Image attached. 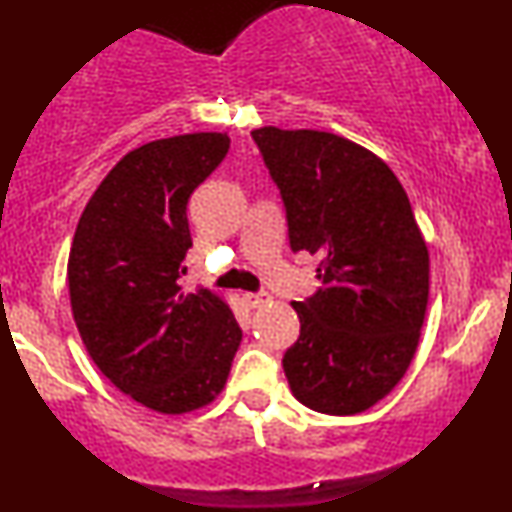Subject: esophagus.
<instances>
[{
  "label": "esophagus",
  "instance_id": "1",
  "mask_svg": "<svg viewBox=\"0 0 512 512\" xmlns=\"http://www.w3.org/2000/svg\"><path fill=\"white\" fill-rule=\"evenodd\" d=\"M245 303L250 305V308H262V305H267L272 301V296H269L267 291H257V293H245Z\"/></svg>",
  "mask_w": 512,
  "mask_h": 512
}]
</instances>
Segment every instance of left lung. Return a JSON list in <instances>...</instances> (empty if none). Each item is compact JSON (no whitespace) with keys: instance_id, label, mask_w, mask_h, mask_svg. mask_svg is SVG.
Returning a JSON list of instances; mask_svg holds the SVG:
<instances>
[{"instance_id":"obj_1","label":"left lung","mask_w":512,"mask_h":512,"mask_svg":"<svg viewBox=\"0 0 512 512\" xmlns=\"http://www.w3.org/2000/svg\"><path fill=\"white\" fill-rule=\"evenodd\" d=\"M279 187L293 252L320 257L322 289L293 301L301 337L284 354L293 397L361 414L407 373L428 305V248L402 182L349 139L317 129L252 132Z\"/></svg>"}]
</instances>
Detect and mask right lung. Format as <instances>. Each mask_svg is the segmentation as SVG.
Masks as SVG:
<instances>
[{
  "instance_id": "obj_1",
  "label": "right lung",
  "mask_w": 512,
  "mask_h": 512,
  "mask_svg": "<svg viewBox=\"0 0 512 512\" xmlns=\"http://www.w3.org/2000/svg\"><path fill=\"white\" fill-rule=\"evenodd\" d=\"M221 132L180 134L129 151L88 199L67 276L88 356L134 402L185 414L226 385L240 332L223 298L185 293L187 199L226 158Z\"/></svg>"
}]
</instances>
